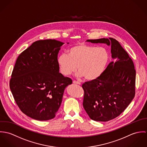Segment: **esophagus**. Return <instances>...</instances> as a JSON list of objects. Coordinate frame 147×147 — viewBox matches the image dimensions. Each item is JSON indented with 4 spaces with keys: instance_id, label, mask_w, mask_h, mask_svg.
Masks as SVG:
<instances>
[{
    "instance_id": "34e87169",
    "label": "esophagus",
    "mask_w": 147,
    "mask_h": 147,
    "mask_svg": "<svg viewBox=\"0 0 147 147\" xmlns=\"http://www.w3.org/2000/svg\"><path fill=\"white\" fill-rule=\"evenodd\" d=\"M73 83H74V84H79V85H80V84H81V83H80V82H77V81H75V80H74V81H73Z\"/></svg>"
}]
</instances>
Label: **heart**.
Listing matches in <instances>:
<instances>
[{
	"label": "heart",
	"mask_w": 147,
	"mask_h": 147,
	"mask_svg": "<svg viewBox=\"0 0 147 147\" xmlns=\"http://www.w3.org/2000/svg\"><path fill=\"white\" fill-rule=\"evenodd\" d=\"M68 55L61 54L57 59L61 72L68 76L78 70V76L89 81L98 79L109 61V54L104 47L78 43L69 48Z\"/></svg>",
	"instance_id": "heart-1"
}]
</instances>
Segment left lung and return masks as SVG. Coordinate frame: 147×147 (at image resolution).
Returning <instances> with one entry per match:
<instances>
[{"instance_id":"8db88e82","label":"left lung","mask_w":147,"mask_h":147,"mask_svg":"<svg viewBox=\"0 0 147 147\" xmlns=\"http://www.w3.org/2000/svg\"><path fill=\"white\" fill-rule=\"evenodd\" d=\"M111 46L113 61L97 79L84 83L83 107L93 121L107 122L119 116L135 94L136 71L132 60L113 38L88 40Z\"/></svg>"}]
</instances>
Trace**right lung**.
Returning a JSON list of instances; mask_svg holds the SVG:
<instances>
[{
	"label": "right lung",
	"instance_id": "1",
	"mask_svg": "<svg viewBox=\"0 0 147 147\" xmlns=\"http://www.w3.org/2000/svg\"><path fill=\"white\" fill-rule=\"evenodd\" d=\"M63 44L51 39L36 41L16 60L10 89L21 111L33 119L54 118L61 105L65 88L72 83L59 72L58 54Z\"/></svg>",
	"mask_w": 147,
	"mask_h": 147
}]
</instances>
